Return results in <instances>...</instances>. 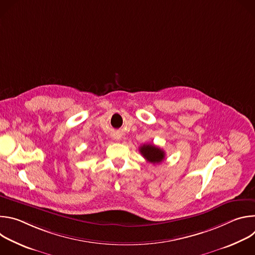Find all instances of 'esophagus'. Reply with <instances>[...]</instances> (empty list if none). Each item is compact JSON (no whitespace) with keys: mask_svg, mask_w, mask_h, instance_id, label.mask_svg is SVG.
I'll list each match as a JSON object with an SVG mask.
<instances>
[{"mask_svg":"<svg viewBox=\"0 0 255 255\" xmlns=\"http://www.w3.org/2000/svg\"><path fill=\"white\" fill-rule=\"evenodd\" d=\"M114 139H115L116 141H120V140H121V136H119V135H116V136H114Z\"/></svg>","mask_w":255,"mask_h":255,"instance_id":"obj_1","label":"esophagus"}]
</instances>
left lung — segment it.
Here are the masks:
<instances>
[{
  "label": "left lung",
  "mask_w": 255,
  "mask_h": 255,
  "mask_svg": "<svg viewBox=\"0 0 255 255\" xmlns=\"http://www.w3.org/2000/svg\"><path fill=\"white\" fill-rule=\"evenodd\" d=\"M139 151L145 159L151 163H160L165 157L164 151L153 144H144L139 148Z\"/></svg>",
  "instance_id": "obj_1"
}]
</instances>
